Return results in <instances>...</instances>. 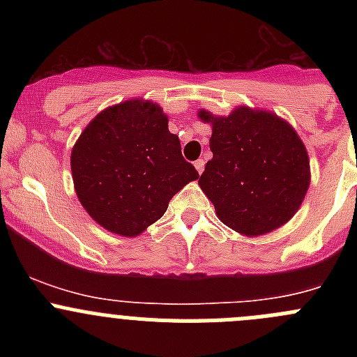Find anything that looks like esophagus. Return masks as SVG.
<instances>
[{
  "label": "esophagus",
  "instance_id": "34e87169",
  "mask_svg": "<svg viewBox=\"0 0 357 357\" xmlns=\"http://www.w3.org/2000/svg\"><path fill=\"white\" fill-rule=\"evenodd\" d=\"M204 167H205L204 158H199V160L195 162V169H197V171H199V174H202V172H204Z\"/></svg>",
  "mask_w": 357,
  "mask_h": 357
}]
</instances>
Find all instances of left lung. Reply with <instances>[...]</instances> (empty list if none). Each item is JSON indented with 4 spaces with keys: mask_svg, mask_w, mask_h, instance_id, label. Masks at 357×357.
<instances>
[{
    "mask_svg": "<svg viewBox=\"0 0 357 357\" xmlns=\"http://www.w3.org/2000/svg\"><path fill=\"white\" fill-rule=\"evenodd\" d=\"M212 124L211 160L199 185L218 218L235 231L264 235L285 225L309 188V158L290 124L238 107L228 117L200 110Z\"/></svg>",
    "mask_w": 357,
    "mask_h": 357,
    "instance_id": "1",
    "label": "left lung"
}]
</instances>
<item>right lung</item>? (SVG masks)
Returning a JSON list of instances; mask_svg holds the SVG:
<instances>
[{"label": "right lung", "instance_id": "1", "mask_svg": "<svg viewBox=\"0 0 357 357\" xmlns=\"http://www.w3.org/2000/svg\"><path fill=\"white\" fill-rule=\"evenodd\" d=\"M70 167L82 207L122 236L145 231L164 215L169 200L199 178L160 107L142 100L96 115L74 145Z\"/></svg>", "mask_w": 357, "mask_h": 357}]
</instances>
